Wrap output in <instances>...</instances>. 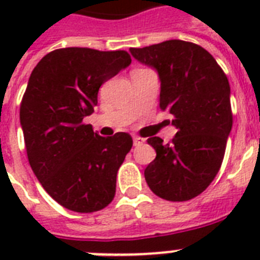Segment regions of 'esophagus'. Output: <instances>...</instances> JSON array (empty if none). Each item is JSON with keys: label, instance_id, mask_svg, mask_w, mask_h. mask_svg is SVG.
Returning a JSON list of instances; mask_svg holds the SVG:
<instances>
[{"label": "esophagus", "instance_id": "34e87169", "mask_svg": "<svg viewBox=\"0 0 260 260\" xmlns=\"http://www.w3.org/2000/svg\"><path fill=\"white\" fill-rule=\"evenodd\" d=\"M144 143V139L139 138V136H134V146H142Z\"/></svg>", "mask_w": 260, "mask_h": 260}]
</instances>
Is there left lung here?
<instances>
[{"mask_svg": "<svg viewBox=\"0 0 260 260\" xmlns=\"http://www.w3.org/2000/svg\"><path fill=\"white\" fill-rule=\"evenodd\" d=\"M136 60L158 71L159 106L178 129L171 144L147 142L156 158L146 167L147 185L167 201H187L212 183L221 167L232 129L230 82L216 59L183 40L131 48Z\"/></svg>", "mask_w": 260, "mask_h": 260, "instance_id": "8db88e82", "label": "left lung"}]
</instances>
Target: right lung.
<instances>
[{"mask_svg":"<svg viewBox=\"0 0 260 260\" xmlns=\"http://www.w3.org/2000/svg\"><path fill=\"white\" fill-rule=\"evenodd\" d=\"M129 64L126 51L69 47L47 54L30 74L20 105L26 155L44 190L66 209L91 213L114 198L132 138L100 136L83 118L94 112L102 83Z\"/></svg>","mask_w":260,"mask_h":260,"instance_id":"1","label":"right lung"}]
</instances>
